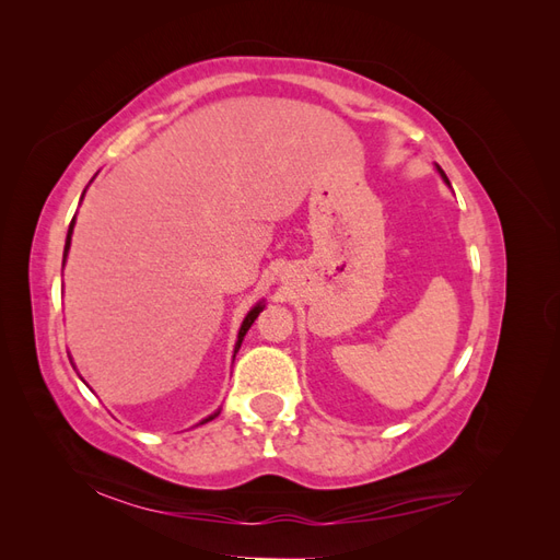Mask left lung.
Listing matches in <instances>:
<instances>
[{
    "label": "left lung",
    "mask_w": 560,
    "mask_h": 560,
    "mask_svg": "<svg viewBox=\"0 0 560 560\" xmlns=\"http://www.w3.org/2000/svg\"><path fill=\"white\" fill-rule=\"evenodd\" d=\"M436 167H439V165H436ZM439 173H442V177H444V179H446V182H448V177H446V175H444V171H442V167H439Z\"/></svg>",
    "instance_id": "8db88e82"
}]
</instances>
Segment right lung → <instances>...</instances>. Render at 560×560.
<instances>
[{"mask_svg":"<svg viewBox=\"0 0 560 560\" xmlns=\"http://www.w3.org/2000/svg\"><path fill=\"white\" fill-rule=\"evenodd\" d=\"M72 229H74V219H72V224H70V231H67V241H65V257H67V249H70V241H72ZM264 311V306L261 303H257V306H254L249 313H247V317H245V322H243V327H241V331H238V343H235V352H238V348H241V343H243V336L247 334V329L252 327V322L259 317V313ZM235 358V354H233ZM217 416V413H214ZM214 416H210V418H206L202 422H208V420H212Z\"/></svg>","mask_w":560,"mask_h":560,"instance_id":"1","label":"right lung"}]
</instances>
